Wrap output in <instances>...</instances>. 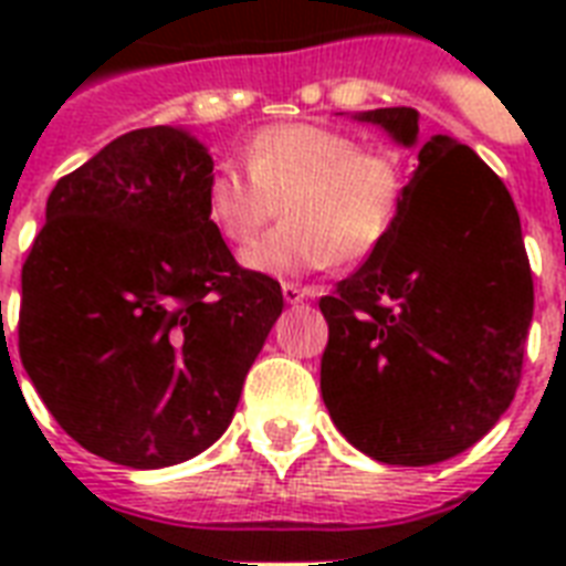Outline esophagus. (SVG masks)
I'll return each instance as SVG.
<instances>
[{
	"mask_svg": "<svg viewBox=\"0 0 566 566\" xmlns=\"http://www.w3.org/2000/svg\"><path fill=\"white\" fill-rule=\"evenodd\" d=\"M282 293H284V302H291V305H296V302L311 300V296H314V291H311V287H300V284H293V282H284Z\"/></svg>",
	"mask_w": 566,
	"mask_h": 566,
	"instance_id": "esophagus-1",
	"label": "esophagus"
}]
</instances>
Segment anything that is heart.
Instances as JSON below:
<instances>
[{
  "mask_svg": "<svg viewBox=\"0 0 566 566\" xmlns=\"http://www.w3.org/2000/svg\"><path fill=\"white\" fill-rule=\"evenodd\" d=\"M243 164H213L205 217L222 240L243 247L284 208L287 220L243 252L258 273L300 275L370 258L394 231L405 202L396 155L361 149L346 132L317 123L258 128Z\"/></svg>",
  "mask_w": 566,
  "mask_h": 566,
  "instance_id": "heart-1",
  "label": "heart"
}]
</instances>
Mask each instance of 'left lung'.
<instances>
[{
    "instance_id": "1",
    "label": "left lung",
    "mask_w": 566,
    "mask_h": 566,
    "mask_svg": "<svg viewBox=\"0 0 566 566\" xmlns=\"http://www.w3.org/2000/svg\"><path fill=\"white\" fill-rule=\"evenodd\" d=\"M361 119L417 144L413 108ZM417 158L390 238L319 296L323 402L355 449L399 467L447 461L496 426L517 394L535 311L520 213L500 176L447 135Z\"/></svg>"
}]
</instances>
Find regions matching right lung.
Wrapping results in <instances>:
<instances>
[{
  "mask_svg": "<svg viewBox=\"0 0 566 566\" xmlns=\"http://www.w3.org/2000/svg\"><path fill=\"white\" fill-rule=\"evenodd\" d=\"M211 170L188 132L135 128L57 179L22 264V367L57 426L114 464L211 447L284 308L205 217Z\"/></svg>",
  "mask_w": 566,
  "mask_h": 566,
  "instance_id": "right-lung-1",
  "label": "right lung"
}]
</instances>
